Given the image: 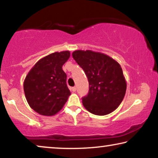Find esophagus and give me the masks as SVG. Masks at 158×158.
<instances>
[{
    "instance_id": "1",
    "label": "esophagus",
    "mask_w": 158,
    "mask_h": 158,
    "mask_svg": "<svg viewBox=\"0 0 158 158\" xmlns=\"http://www.w3.org/2000/svg\"><path fill=\"white\" fill-rule=\"evenodd\" d=\"M70 90H71V91L75 92V90H76V88H75V87H72V88H70Z\"/></svg>"
}]
</instances>
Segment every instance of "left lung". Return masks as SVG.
<instances>
[{
    "instance_id": "left-lung-1",
    "label": "left lung",
    "mask_w": 158,
    "mask_h": 158,
    "mask_svg": "<svg viewBox=\"0 0 158 158\" xmlns=\"http://www.w3.org/2000/svg\"><path fill=\"white\" fill-rule=\"evenodd\" d=\"M72 55L83 68L89 83L88 94L82 98L86 110L95 115L104 116L117 109L127 90L120 64L98 52L76 50Z\"/></svg>"
}]
</instances>
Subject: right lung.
Returning <instances> with one entry per match:
<instances>
[{"label":"right lung","instance_id":"add662e5","mask_svg":"<svg viewBox=\"0 0 158 158\" xmlns=\"http://www.w3.org/2000/svg\"><path fill=\"white\" fill-rule=\"evenodd\" d=\"M70 56L69 51L52 53L39 60L26 76V98L30 107L41 115L58 113L71 94L62 68Z\"/></svg>","mask_w":158,"mask_h":158}]
</instances>
